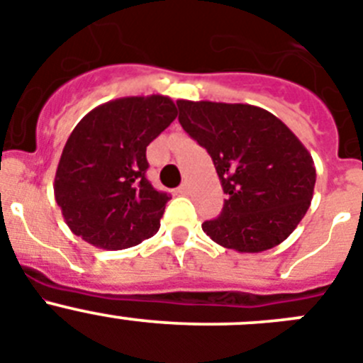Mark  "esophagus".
<instances>
[{
  "label": "esophagus",
  "mask_w": 363,
  "mask_h": 363,
  "mask_svg": "<svg viewBox=\"0 0 363 363\" xmlns=\"http://www.w3.org/2000/svg\"><path fill=\"white\" fill-rule=\"evenodd\" d=\"M179 194H181V195H188L189 194V184H188V182H182V184L179 186Z\"/></svg>",
  "instance_id": "1"
}]
</instances>
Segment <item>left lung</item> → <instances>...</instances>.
Listing matches in <instances>:
<instances>
[{
	"instance_id": "1",
	"label": "left lung",
	"mask_w": 363,
	"mask_h": 363,
	"mask_svg": "<svg viewBox=\"0 0 363 363\" xmlns=\"http://www.w3.org/2000/svg\"><path fill=\"white\" fill-rule=\"evenodd\" d=\"M177 106L179 123L208 150L228 195L204 233L238 253L284 242L311 204V153L279 117L253 104L179 99Z\"/></svg>"
}]
</instances>
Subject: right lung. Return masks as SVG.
Segmentation results:
<instances>
[{"mask_svg": "<svg viewBox=\"0 0 363 363\" xmlns=\"http://www.w3.org/2000/svg\"><path fill=\"white\" fill-rule=\"evenodd\" d=\"M175 117L174 101L153 94L108 101L77 123L54 179L72 233L110 251L157 233L169 195L146 179V146Z\"/></svg>", "mask_w": 363, "mask_h": 363, "instance_id": "1", "label": "right lung"}]
</instances>
